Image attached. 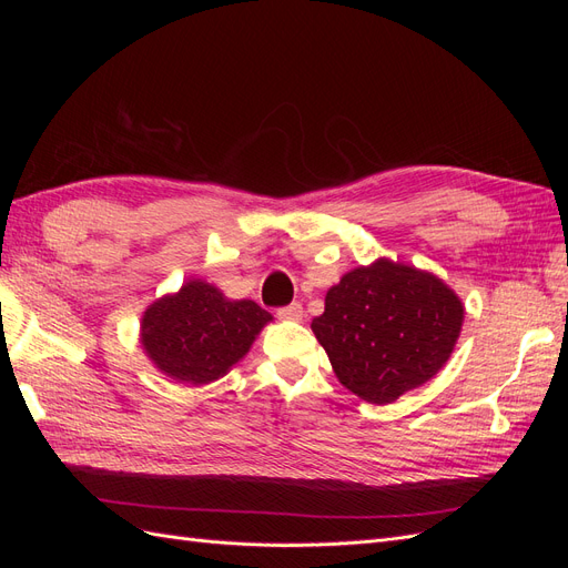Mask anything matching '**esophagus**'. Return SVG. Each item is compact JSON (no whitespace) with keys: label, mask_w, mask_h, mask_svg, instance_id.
Wrapping results in <instances>:
<instances>
[{"label":"esophagus","mask_w":568,"mask_h":568,"mask_svg":"<svg viewBox=\"0 0 568 568\" xmlns=\"http://www.w3.org/2000/svg\"><path fill=\"white\" fill-rule=\"evenodd\" d=\"M277 317H280V320L298 322V320H303V305H301V303H291V305H286V307H280Z\"/></svg>","instance_id":"1"}]
</instances>
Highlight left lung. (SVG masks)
Here are the masks:
<instances>
[{
    "mask_svg": "<svg viewBox=\"0 0 568 568\" xmlns=\"http://www.w3.org/2000/svg\"><path fill=\"white\" fill-rule=\"evenodd\" d=\"M464 305L436 274L379 257L326 291L313 332L338 382L386 405L434 379L462 332Z\"/></svg>",
    "mask_w": 568,
    "mask_h": 568,
    "instance_id": "1",
    "label": "left lung"
}]
</instances>
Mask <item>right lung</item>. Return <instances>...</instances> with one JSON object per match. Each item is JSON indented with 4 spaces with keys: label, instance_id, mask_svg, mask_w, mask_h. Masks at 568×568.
<instances>
[{
    "label": "right lung",
    "instance_id": "add662e5",
    "mask_svg": "<svg viewBox=\"0 0 568 568\" xmlns=\"http://www.w3.org/2000/svg\"><path fill=\"white\" fill-rule=\"evenodd\" d=\"M272 315L255 301H230L209 282L189 280L142 315V346L153 365L180 384L225 376L253 346Z\"/></svg>",
    "mask_w": 568,
    "mask_h": 568
}]
</instances>
